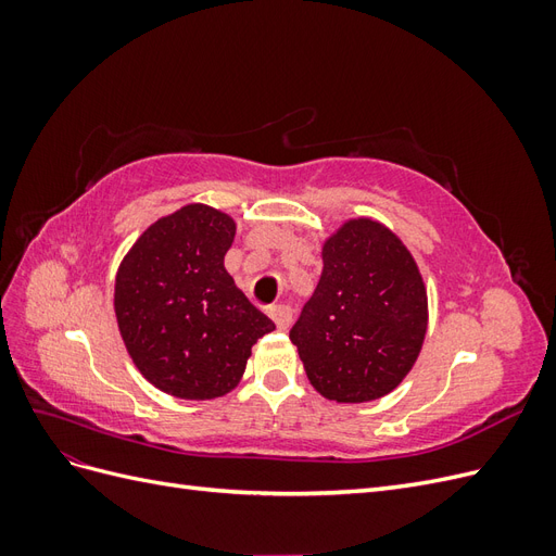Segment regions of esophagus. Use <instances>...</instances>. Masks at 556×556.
Returning <instances> with one entry per match:
<instances>
[{
    "label": "esophagus",
    "mask_w": 556,
    "mask_h": 556,
    "mask_svg": "<svg viewBox=\"0 0 556 556\" xmlns=\"http://www.w3.org/2000/svg\"><path fill=\"white\" fill-rule=\"evenodd\" d=\"M268 315H271V319L276 323V327L278 329H288L290 325H292V308L290 306H285V304H278V306H271L268 308Z\"/></svg>",
    "instance_id": "34e87169"
}]
</instances>
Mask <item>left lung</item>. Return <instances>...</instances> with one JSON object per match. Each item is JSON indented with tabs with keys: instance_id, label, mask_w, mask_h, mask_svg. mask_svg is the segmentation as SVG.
<instances>
[{
	"instance_id": "1",
	"label": "left lung",
	"mask_w": 556,
	"mask_h": 556,
	"mask_svg": "<svg viewBox=\"0 0 556 556\" xmlns=\"http://www.w3.org/2000/svg\"><path fill=\"white\" fill-rule=\"evenodd\" d=\"M323 262L290 329L311 384L339 403L390 394L427 333V292L415 260L390 229L362 217L325 243Z\"/></svg>"
}]
</instances>
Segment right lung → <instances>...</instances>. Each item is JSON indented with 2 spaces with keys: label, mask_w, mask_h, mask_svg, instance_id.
<instances>
[{
  "label": "right lung",
  "mask_w": 556,
  "mask_h": 556,
  "mask_svg": "<svg viewBox=\"0 0 556 556\" xmlns=\"http://www.w3.org/2000/svg\"><path fill=\"white\" fill-rule=\"evenodd\" d=\"M229 215L190 204L150 225L115 276V317L129 357L157 390L215 399L239 384L250 348L276 325L225 271Z\"/></svg>",
  "instance_id": "right-lung-1"
}]
</instances>
